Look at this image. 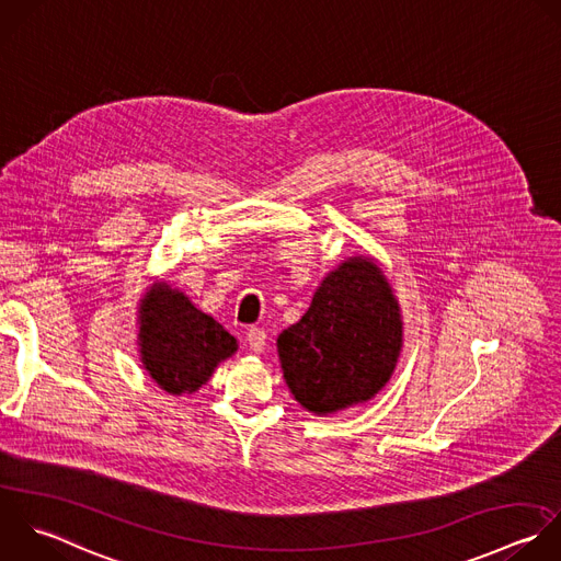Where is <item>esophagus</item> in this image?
Here are the masks:
<instances>
[{
	"mask_svg": "<svg viewBox=\"0 0 561 561\" xmlns=\"http://www.w3.org/2000/svg\"><path fill=\"white\" fill-rule=\"evenodd\" d=\"M264 343H266V334H264V330H260V328H251V330L247 332V345H249V350H251V352L260 354V352L264 350Z\"/></svg>",
	"mask_w": 561,
	"mask_h": 561,
	"instance_id": "34e87169",
	"label": "esophagus"
}]
</instances>
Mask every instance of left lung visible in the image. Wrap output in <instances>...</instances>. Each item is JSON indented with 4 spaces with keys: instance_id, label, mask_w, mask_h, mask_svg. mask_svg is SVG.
I'll return each mask as SVG.
<instances>
[{
    "instance_id": "8db88e82",
    "label": "left lung",
    "mask_w": 561,
    "mask_h": 561,
    "mask_svg": "<svg viewBox=\"0 0 561 561\" xmlns=\"http://www.w3.org/2000/svg\"><path fill=\"white\" fill-rule=\"evenodd\" d=\"M404 343L393 288L369 255H352L314 290L306 314L277 336L284 380L314 415L376 398L391 380Z\"/></svg>"
}]
</instances>
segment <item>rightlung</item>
I'll list each match as a JSON object with an SVG mask.
<instances>
[{
    "mask_svg": "<svg viewBox=\"0 0 561 561\" xmlns=\"http://www.w3.org/2000/svg\"><path fill=\"white\" fill-rule=\"evenodd\" d=\"M137 345L141 367L168 396L196 393L238 352V341L165 279L137 304Z\"/></svg>",
    "mask_w": 561,
    "mask_h": 561,
    "instance_id": "1",
    "label": "right lung"
}]
</instances>
